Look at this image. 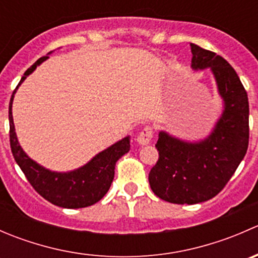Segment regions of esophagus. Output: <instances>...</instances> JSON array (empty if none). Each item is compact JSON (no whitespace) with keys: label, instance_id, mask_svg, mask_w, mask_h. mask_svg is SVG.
<instances>
[{"label":"esophagus","instance_id":"obj_1","mask_svg":"<svg viewBox=\"0 0 258 258\" xmlns=\"http://www.w3.org/2000/svg\"><path fill=\"white\" fill-rule=\"evenodd\" d=\"M153 137V128L151 126H146L141 130V132L137 136V142L140 145H148Z\"/></svg>","mask_w":258,"mask_h":258}]
</instances>
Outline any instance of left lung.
<instances>
[{
  "instance_id": "left-lung-1",
  "label": "left lung",
  "mask_w": 258,
  "mask_h": 258,
  "mask_svg": "<svg viewBox=\"0 0 258 258\" xmlns=\"http://www.w3.org/2000/svg\"><path fill=\"white\" fill-rule=\"evenodd\" d=\"M191 52L192 69L212 70L225 111L212 134L199 144L158 135V161L148 182L156 196L177 205L200 204L220 194L243 160L249 139L248 97L233 67L194 43Z\"/></svg>"
}]
</instances>
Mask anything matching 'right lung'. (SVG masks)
Masks as SVG:
<instances>
[{
    "mask_svg": "<svg viewBox=\"0 0 258 258\" xmlns=\"http://www.w3.org/2000/svg\"><path fill=\"white\" fill-rule=\"evenodd\" d=\"M47 58L48 56L38 58L23 74V77L11 96L9 119L10 145H11L12 155L31 186L52 205L63 207V209H82V207L92 206L96 202L100 201L110 189L114 177L116 162L130 151V137H124L123 140L112 145L107 150L100 152L87 165L72 172H51L31 160L18 145L14 118H12V101L21 82L28 75L32 74L38 64H41Z\"/></svg>",
    "mask_w": 258,
    "mask_h": 258,
    "instance_id": "1",
    "label": "right lung"
}]
</instances>
